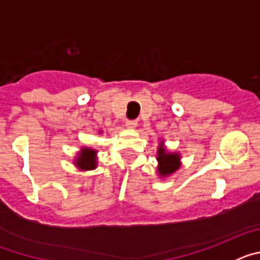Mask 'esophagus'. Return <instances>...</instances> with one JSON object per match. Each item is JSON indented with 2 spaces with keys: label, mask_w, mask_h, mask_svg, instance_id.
<instances>
[{
  "label": "esophagus",
  "mask_w": 260,
  "mask_h": 260,
  "mask_svg": "<svg viewBox=\"0 0 260 260\" xmlns=\"http://www.w3.org/2000/svg\"><path fill=\"white\" fill-rule=\"evenodd\" d=\"M137 125H138L137 121H126L125 122V126L127 128H135L137 127Z\"/></svg>",
  "instance_id": "esophagus-1"
}]
</instances>
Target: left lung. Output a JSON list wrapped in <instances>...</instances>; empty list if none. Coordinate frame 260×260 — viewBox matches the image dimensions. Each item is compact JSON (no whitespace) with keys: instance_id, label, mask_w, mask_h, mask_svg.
<instances>
[{"instance_id":"8db88e82","label":"left lung","mask_w":260,"mask_h":260,"mask_svg":"<svg viewBox=\"0 0 260 260\" xmlns=\"http://www.w3.org/2000/svg\"><path fill=\"white\" fill-rule=\"evenodd\" d=\"M156 160H157V168L156 173L160 178L165 180L172 174L176 173L180 167L182 165L181 162V153L176 151H169L165 146L164 139L158 141L157 153H156Z\"/></svg>"}]
</instances>
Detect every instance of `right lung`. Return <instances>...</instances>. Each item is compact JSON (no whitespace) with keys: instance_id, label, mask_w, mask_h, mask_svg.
I'll return each instance as SVG.
<instances>
[{"instance_id":"obj_1","label":"right lung","mask_w":260,"mask_h":260,"mask_svg":"<svg viewBox=\"0 0 260 260\" xmlns=\"http://www.w3.org/2000/svg\"><path fill=\"white\" fill-rule=\"evenodd\" d=\"M102 133V130H99V134ZM98 152L99 151L92 147H80L77 155L73 158V164L80 172L93 171L98 168Z\"/></svg>"}]
</instances>
